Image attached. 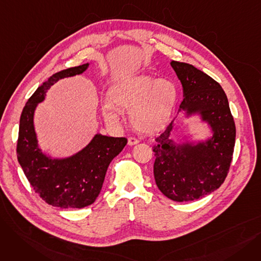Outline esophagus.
<instances>
[{
  "label": "esophagus",
  "mask_w": 261,
  "mask_h": 261,
  "mask_svg": "<svg viewBox=\"0 0 261 261\" xmlns=\"http://www.w3.org/2000/svg\"><path fill=\"white\" fill-rule=\"evenodd\" d=\"M139 143H140V141L138 139L132 138V136H130V138L128 139V145H130V146L136 145V144H139Z\"/></svg>",
  "instance_id": "esophagus-1"
}]
</instances>
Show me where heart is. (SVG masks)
<instances>
[{"label":"heart","mask_w":261,"mask_h":261,"mask_svg":"<svg viewBox=\"0 0 261 261\" xmlns=\"http://www.w3.org/2000/svg\"><path fill=\"white\" fill-rule=\"evenodd\" d=\"M102 103L105 120L117 126L121 109H130L131 121L143 132H154L167 122L176 99V88L167 79L155 80L150 75H135L123 79L109 93Z\"/></svg>","instance_id":"obj_1"}]
</instances>
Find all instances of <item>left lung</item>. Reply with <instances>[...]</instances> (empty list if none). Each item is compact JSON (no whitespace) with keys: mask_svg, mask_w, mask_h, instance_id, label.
Returning a JSON list of instances; mask_svg holds the SVG:
<instances>
[{"mask_svg":"<svg viewBox=\"0 0 261 261\" xmlns=\"http://www.w3.org/2000/svg\"><path fill=\"white\" fill-rule=\"evenodd\" d=\"M170 64L183 87L179 111L200 114L214 132L205 143L175 146L170 139L171 121L155 139V183L170 200L187 202L210 195L223 184L234 153L236 127L226 95L216 80L191 64Z\"/></svg>","mask_w":261,"mask_h":261,"instance_id":"8db88e82","label":"left lung"}]
</instances>
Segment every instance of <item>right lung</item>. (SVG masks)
<instances>
[{
  "label": "right lung",
  "instance_id": "add662e5",
  "mask_svg": "<svg viewBox=\"0 0 261 261\" xmlns=\"http://www.w3.org/2000/svg\"><path fill=\"white\" fill-rule=\"evenodd\" d=\"M89 63L66 68L50 76L27 100L20 118L17 156L35 193L47 204L60 208H82L97 199L111 161L127 145L126 138L96 134L75 155L51 160L41 152L34 128L37 105L61 78L84 73Z\"/></svg>",
  "mask_w": 261,
  "mask_h": 261
}]
</instances>
